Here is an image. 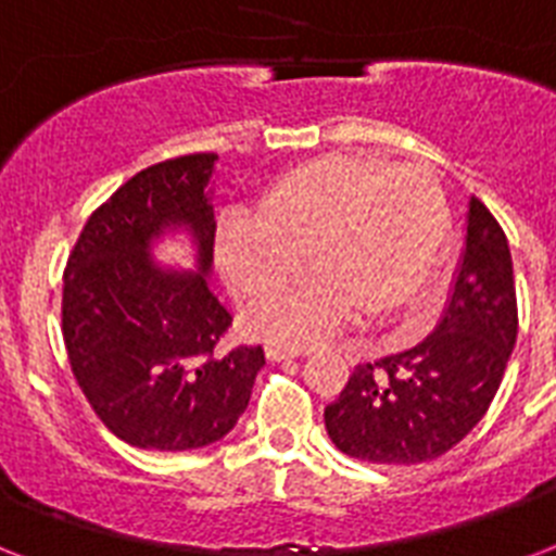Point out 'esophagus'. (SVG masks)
Returning <instances> with one entry per match:
<instances>
[{
	"label": "esophagus",
	"mask_w": 556,
	"mask_h": 556,
	"mask_svg": "<svg viewBox=\"0 0 556 556\" xmlns=\"http://www.w3.org/2000/svg\"><path fill=\"white\" fill-rule=\"evenodd\" d=\"M308 349L300 346V343H279V340H270L268 346H265V355H268V361H288V357H300L305 355Z\"/></svg>",
	"instance_id": "34e87169"
}]
</instances>
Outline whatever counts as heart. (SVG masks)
<instances>
[{
    "label": "heart",
    "mask_w": 556,
    "mask_h": 556,
    "mask_svg": "<svg viewBox=\"0 0 556 556\" xmlns=\"http://www.w3.org/2000/svg\"><path fill=\"white\" fill-rule=\"evenodd\" d=\"M450 210L427 167L329 152L282 169L256 218L227 225L222 270L251 303L277 296L303 270L300 291L260 317L270 338H312L352 317L383 326L430 286L447 244Z\"/></svg>",
    "instance_id": "b5f03b06"
}]
</instances>
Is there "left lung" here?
<instances>
[{"mask_svg": "<svg viewBox=\"0 0 556 556\" xmlns=\"http://www.w3.org/2000/svg\"><path fill=\"white\" fill-rule=\"evenodd\" d=\"M508 236L470 195L467 239L444 317L418 346L357 364L326 430L340 453L371 465H421L453 450L488 413L517 343Z\"/></svg>", "mask_w": 556, "mask_h": 556, "instance_id": "obj_1", "label": "left lung"}]
</instances>
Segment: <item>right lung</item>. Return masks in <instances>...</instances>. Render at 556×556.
Instances as JSON below:
<instances>
[{
  "label": "right lung",
  "instance_id": "right-lung-1",
  "mask_svg": "<svg viewBox=\"0 0 556 556\" xmlns=\"http://www.w3.org/2000/svg\"><path fill=\"white\" fill-rule=\"evenodd\" d=\"M216 159L190 152L135 173L91 213L65 262L68 364L100 421L132 447L178 453L225 439L265 366L262 346H222L233 314L204 277ZM169 220L191 225L201 275H164L146 256Z\"/></svg>",
  "mask_w": 556,
  "mask_h": 556
}]
</instances>
